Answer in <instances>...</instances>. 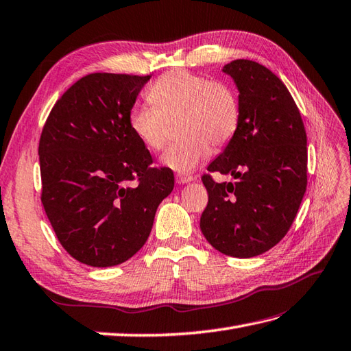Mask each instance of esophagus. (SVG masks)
Returning a JSON list of instances; mask_svg holds the SVG:
<instances>
[{
  "mask_svg": "<svg viewBox=\"0 0 351 351\" xmlns=\"http://www.w3.org/2000/svg\"><path fill=\"white\" fill-rule=\"evenodd\" d=\"M193 175H185V173H179L176 175V182L178 184H189L193 181Z\"/></svg>",
  "mask_w": 351,
  "mask_h": 351,
  "instance_id": "1",
  "label": "esophagus"
}]
</instances>
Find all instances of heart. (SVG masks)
<instances>
[{"label": "heart", "instance_id": "obj_1", "mask_svg": "<svg viewBox=\"0 0 351 351\" xmlns=\"http://www.w3.org/2000/svg\"><path fill=\"white\" fill-rule=\"evenodd\" d=\"M152 106L137 104L130 110V128L151 151H161L179 122L181 142L161 157L166 167L189 173L214 149H223L238 133L241 106L238 95L223 82L186 70H172L158 77L148 91Z\"/></svg>", "mask_w": 351, "mask_h": 351}]
</instances>
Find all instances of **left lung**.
Segmentation results:
<instances>
[{
    "label": "left lung",
    "mask_w": 351,
    "mask_h": 351,
    "mask_svg": "<svg viewBox=\"0 0 351 351\" xmlns=\"http://www.w3.org/2000/svg\"><path fill=\"white\" fill-rule=\"evenodd\" d=\"M223 71L238 86L241 124L202 176L200 229L223 254L250 258L275 247L295 221L306 190V133L289 89L265 65L234 60ZM210 173L237 181L215 183Z\"/></svg>",
    "instance_id": "8db88e82"
}]
</instances>
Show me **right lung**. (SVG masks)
Wrapping results in <instances>:
<instances>
[{"label":"right lung","mask_w":351,"mask_h":351,"mask_svg":"<svg viewBox=\"0 0 351 351\" xmlns=\"http://www.w3.org/2000/svg\"><path fill=\"white\" fill-rule=\"evenodd\" d=\"M151 76L93 73L55 103L38 143L42 203L60 243L80 263H124L151 233L173 172L154 167L130 128Z\"/></svg>","instance_id":"1"}]
</instances>
